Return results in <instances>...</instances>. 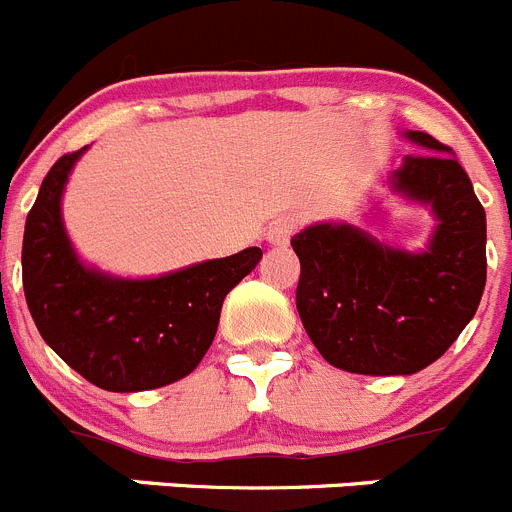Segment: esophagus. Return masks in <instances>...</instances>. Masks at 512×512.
<instances>
[{"mask_svg": "<svg viewBox=\"0 0 512 512\" xmlns=\"http://www.w3.org/2000/svg\"><path fill=\"white\" fill-rule=\"evenodd\" d=\"M293 232L295 224L290 222V219H280V222H275L267 229V242H270L272 247H285L290 242V237H293Z\"/></svg>", "mask_w": 512, "mask_h": 512, "instance_id": "obj_1", "label": "esophagus"}]
</instances>
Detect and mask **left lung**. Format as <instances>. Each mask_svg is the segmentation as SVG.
Listing matches in <instances>:
<instances>
[{"label":"left lung","mask_w":512,"mask_h":512,"mask_svg":"<svg viewBox=\"0 0 512 512\" xmlns=\"http://www.w3.org/2000/svg\"><path fill=\"white\" fill-rule=\"evenodd\" d=\"M401 136L424 154L404 156L386 186L432 212L424 250L386 245L348 222H315L290 240L305 333L328 364L351 374L427 369L465 331L485 290V209L470 176L429 133Z\"/></svg>","instance_id":"8db88e82"}]
</instances>
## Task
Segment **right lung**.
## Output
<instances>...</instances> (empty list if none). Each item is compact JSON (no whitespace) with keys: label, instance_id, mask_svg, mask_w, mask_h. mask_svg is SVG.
Wrapping results in <instances>:
<instances>
[{"label":"right lung","instance_id":"add662e5","mask_svg":"<svg viewBox=\"0 0 512 512\" xmlns=\"http://www.w3.org/2000/svg\"><path fill=\"white\" fill-rule=\"evenodd\" d=\"M88 146L62 156L27 214L22 285L37 331L57 356L105 391H148L197 369L229 290L260 247L156 278H118L80 260L62 222V191Z\"/></svg>","mask_w":512,"mask_h":512}]
</instances>
